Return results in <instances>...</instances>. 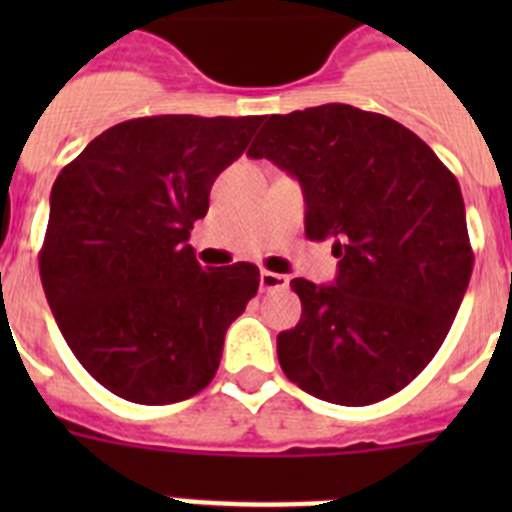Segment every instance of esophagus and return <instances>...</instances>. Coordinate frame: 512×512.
<instances>
[{
  "label": "esophagus",
  "instance_id": "obj_1",
  "mask_svg": "<svg viewBox=\"0 0 512 512\" xmlns=\"http://www.w3.org/2000/svg\"><path fill=\"white\" fill-rule=\"evenodd\" d=\"M261 289L269 292V289H287V277L282 274H274V271H261Z\"/></svg>",
  "mask_w": 512,
  "mask_h": 512
}]
</instances>
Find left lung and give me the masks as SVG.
<instances>
[{
  "mask_svg": "<svg viewBox=\"0 0 512 512\" xmlns=\"http://www.w3.org/2000/svg\"><path fill=\"white\" fill-rule=\"evenodd\" d=\"M292 174L305 235L333 241L336 284L292 279L302 302L277 336L289 382L361 408L408 387L436 356L472 277L456 176L392 117L351 104L266 117L248 148Z\"/></svg>",
  "mask_w": 512,
  "mask_h": 512,
  "instance_id": "left-lung-1",
  "label": "left lung"
}]
</instances>
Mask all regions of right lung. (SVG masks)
<instances>
[{
	"label": "right lung",
	"mask_w": 512,
	"mask_h": 512,
	"mask_svg": "<svg viewBox=\"0 0 512 512\" xmlns=\"http://www.w3.org/2000/svg\"><path fill=\"white\" fill-rule=\"evenodd\" d=\"M259 125L261 115L135 117L58 174L40 282L79 364L112 395L171 405L215 377L259 266L202 269L187 241Z\"/></svg>",
	"instance_id": "right-lung-1"
}]
</instances>
